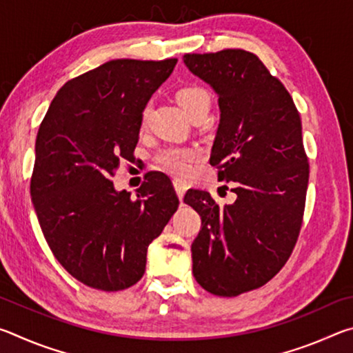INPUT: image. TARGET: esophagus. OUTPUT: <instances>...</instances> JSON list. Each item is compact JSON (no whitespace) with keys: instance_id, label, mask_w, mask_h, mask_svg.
<instances>
[{"instance_id":"34e87169","label":"esophagus","mask_w":353,"mask_h":353,"mask_svg":"<svg viewBox=\"0 0 353 353\" xmlns=\"http://www.w3.org/2000/svg\"><path fill=\"white\" fill-rule=\"evenodd\" d=\"M174 188H176V193L179 196V199L182 201L185 191H187V185L182 183V182H174Z\"/></svg>"}]
</instances>
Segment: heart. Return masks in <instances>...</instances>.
Instances as JSON below:
<instances>
[{"mask_svg": "<svg viewBox=\"0 0 353 353\" xmlns=\"http://www.w3.org/2000/svg\"><path fill=\"white\" fill-rule=\"evenodd\" d=\"M176 99L190 118L210 109V94L198 85L182 87L176 93ZM148 115L149 105H146L141 112V124H146ZM201 149L198 148H168L157 155V162L172 176L187 177L193 170V163L201 157Z\"/></svg>", "mask_w": 353, "mask_h": 353, "instance_id": "b5f03b06", "label": "heart"}]
</instances>
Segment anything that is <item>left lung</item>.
Returning <instances> with one entry per match:
<instances>
[{
    "label": "left lung",
    "mask_w": 353,
    "mask_h": 353,
    "mask_svg": "<svg viewBox=\"0 0 353 353\" xmlns=\"http://www.w3.org/2000/svg\"><path fill=\"white\" fill-rule=\"evenodd\" d=\"M183 62L219 94L210 165L236 194L224 207L207 191L185 194L202 221L191 244L193 274L212 294L235 297L270 282L301 234L310 176L301 115L283 83L252 52L185 54Z\"/></svg>",
    "instance_id": "1"
}]
</instances>
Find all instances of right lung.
I'll return each mask as SVG.
<instances>
[{"mask_svg":"<svg viewBox=\"0 0 353 353\" xmlns=\"http://www.w3.org/2000/svg\"><path fill=\"white\" fill-rule=\"evenodd\" d=\"M177 59H117L70 79L57 92L35 140L31 196L57 261L81 283L121 291L146 270L148 246L162 234L179 198L165 174L130 193L112 179L132 162L141 112Z\"/></svg>","mask_w":353,"mask_h":353,"instance_id":"right-lung-1","label":"right lung"}]
</instances>
